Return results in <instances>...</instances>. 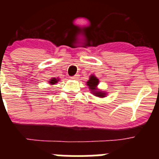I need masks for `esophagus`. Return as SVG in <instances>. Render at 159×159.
Instances as JSON below:
<instances>
[{"label": "esophagus", "instance_id": "1", "mask_svg": "<svg viewBox=\"0 0 159 159\" xmlns=\"http://www.w3.org/2000/svg\"><path fill=\"white\" fill-rule=\"evenodd\" d=\"M72 80H78L79 79V75H73V76L71 77Z\"/></svg>", "mask_w": 159, "mask_h": 159}]
</instances>
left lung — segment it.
<instances>
[{"instance_id":"left-lung-1","label":"left lung","mask_w":159,"mask_h":159,"mask_svg":"<svg viewBox=\"0 0 159 159\" xmlns=\"http://www.w3.org/2000/svg\"><path fill=\"white\" fill-rule=\"evenodd\" d=\"M98 84H99V80L95 76H94V75H91L89 80L87 83V85L89 87L90 90H92V92H94L93 93L95 94V95H96L98 97H104L106 95L105 93L96 91V86L98 85Z\"/></svg>"}]
</instances>
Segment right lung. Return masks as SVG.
I'll list each match as a JSON object with an SVG mask.
<instances>
[{"label":"right lung","instance_id":"1","mask_svg":"<svg viewBox=\"0 0 159 159\" xmlns=\"http://www.w3.org/2000/svg\"><path fill=\"white\" fill-rule=\"evenodd\" d=\"M59 80L58 79H56V78H52L51 80L49 81V83H50V84H57V81H58Z\"/></svg>","mask_w":159,"mask_h":159}]
</instances>
